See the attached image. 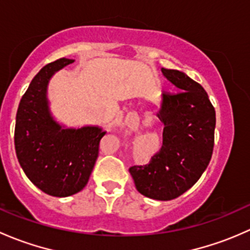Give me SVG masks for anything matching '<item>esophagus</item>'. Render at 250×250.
I'll return each instance as SVG.
<instances>
[{
  "instance_id": "obj_1",
  "label": "esophagus",
  "mask_w": 250,
  "mask_h": 250,
  "mask_svg": "<svg viewBox=\"0 0 250 250\" xmlns=\"http://www.w3.org/2000/svg\"><path fill=\"white\" fill-rule=\"evenodd\" d=\"M127 125L130 129H135L138 127V125H139V118H138V116H129L127 118Z\"/></svg>"
}]
</instances>
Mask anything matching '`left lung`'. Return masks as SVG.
I'll list each match as a JSON object with an SVG mask.
<instances>
[{"label": "left lung", "mask_w": 250, "mask_h": 250, "mask_svg": "<svg viewBox=\"0 0 250 250\" xmlns=\"http://www.w3.org/2000/svg\"><path fill=\"white\" fill-rule=\"evenodd\" d=\"M178 88L162 93L157 117L165 125L160 151L148 163L129 173L141 195L160 201L179 197L192 188L210 162L214 147L215 109L200 83L184 72L162 67Z\"/></svg>", "instance_id": "8db88e82"}]
</instances>
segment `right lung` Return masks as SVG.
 <instances>
[{
  "label": "right lung",
  "instance_id": "add662e5",
  "mask_svg": "<svg viewBox=\"0 0 250 250\" xmlns=\"http://www.w3.org/2000/svg\"><path fill=\"white\" fill-rule=\"evenodd\" d=\"M74 62L60 58L42 67L32 78L17 111L14 146L27 178L44 193L67 197L88 183L105 135L98 127L64 129L53 121L46 98L49 78Z\"/></svg>",
  "mask_w": 250,
  "mask_h": 250
}]
</instances>
